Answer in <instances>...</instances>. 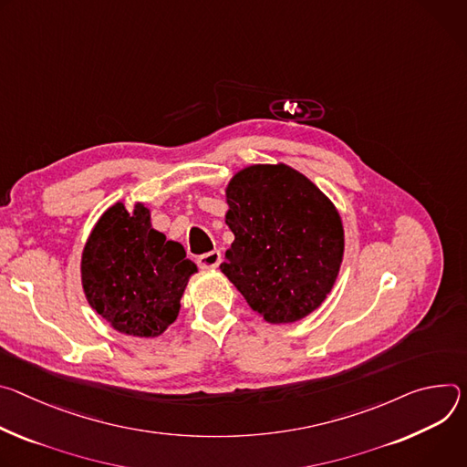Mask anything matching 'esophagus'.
I'll use <instances>...</instances> for the list:
<instances>
[{
    "instance_id": "1",
    "label": "esophagus",
    "mask_w": 467,
    "mask_h": 467,
    "mask_svg": "<svg viewBox=\"0 0 467 467\" xmlns=\"http://www.w3.org/2000/svg\"><path fill=\"white\" fill-rule=\"evenodd\" d=\"M198 267L200 269H217L223 262V254L219 250H212V252H205L202 255H198Z\"/></svg>"
}]
</instances>
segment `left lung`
I'll use <instances>...</instances> for the list:
<instances>
[{
  "label": "left lung",
  "mask_w": 467,
  "mask_h": 467,
  "mask_svg": "<svg viewBox=\"0 0 467 467\" xmlns=\"http://www.w3.org/2000/svg\"><path fill=\"white\" fill-rule=\"evenodd\" d=\"M235 239L221 271L267 323L304 319L337 278L345 235L328 196L298 171L250 165L226 187Z\"/></svg>",
  "instance_id": "left-lung-1"
}]
</instances>
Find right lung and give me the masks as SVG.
Wrapping results in <instances>:
<instances>
[{"instance_id": "1", "label": "right lung", "mask_w": 467, "mask_h": 467, "mask_svg": "<svg viewBox=\"0 0 467 467\" xmlns=\"http://www.w3.org/2000/svg\"><path fill=\"white\" fill-rule=\"evenodd\" d=\"M198 269L185 248L153 230L150 210L130 213L117 202L92 228L81 254V284L96 314L115 330L161 336L180 314V298Z\"/></svg>"}]
</instances>
